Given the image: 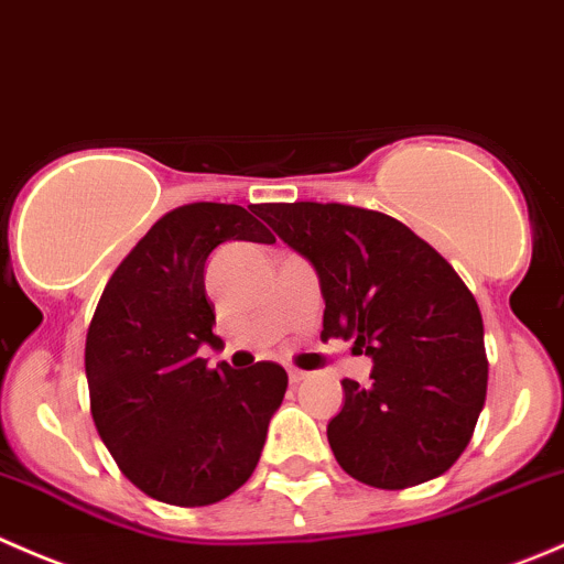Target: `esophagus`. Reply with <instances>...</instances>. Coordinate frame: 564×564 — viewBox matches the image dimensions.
Segmentation results:
<instances>
[{
    "mask_svg": "<svg viewBox=\"0 0 564 564\" xmlns=\"http://www.w3.org/2000/svg\"><path fill=\"white\" fill-rule=\"evenodd\" d=\"M306 376H310V372L299 370V367H288V378H290V383H301V381H304Z\"/></svg>",
    "mask_w": 564,
    "mask_h": 564,
    "instance_id": "34e87169",
    "label": "esophagus"
}]
</instances>
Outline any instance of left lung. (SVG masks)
<instances>
[{"instance_id": "obj_1", "label": "left lung", "mask_w": 564, "mask_h": 564, "mask_svg": "<svg viewBox=\"0 0 564 564\" xmlns=\"http://www.w3.org/2000/svg\"><path fill=\"white\" fill-rule=\"evenodd\" d=\"M254 214L306 258L326 301L321 339L354 337L370 383L345 378L326 436L337 464L383 490L442 477L485 405L482 315L453 265L403 221L339 203H269Z\"/></svg>"}]
</instances>
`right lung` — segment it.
Instances as JSON below:
<instances>
[{
  "instance_id": "add662e5",
  "label": "right lung",
  "mask_w": 564,
  "mask_h": 564,
  "mask_svg": "<svg viewBox=\"0 0 564 564\" xmlns=\"http://www.w3.org/2000/svg\"><path fill=\"white\" fill-rule=\"evenodd\" d=\"M227 241L274 236L241 205L192 203L161 216L106 282L85 370L100 442L153 499L205 507L252 477L282 405L276 361L210 370L199 348H221L205 263Z\"/></svg>"
}]
</instances>
